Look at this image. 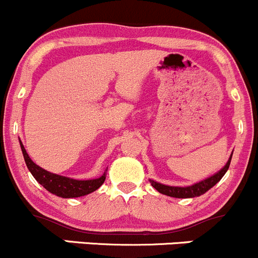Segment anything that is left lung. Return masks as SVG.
<instances>
[{"mask_svg":"<svg viewBox=\"0 0 258 258\" xmlns=\"http://www.w3.org/2000/svg\"><path fill=\"white\" fill-rule=\"evenodd\" d=\"M231 158H232V155H231L230 160L227 161L225 167L222 168L221 171H218L216 175L211 176V177L204 179V181L199 182L196 184H192V186L188 187H173V186H166V184H161L158 182L152 181L150 179L151 184L152 187H155L160 194L166 195V196H170V197H176V199H189V197H197V196H201L204 195L205 192H207L211 187L215 186L221 178L223 177L226 172H227L228 167H230V163H231Z\"/></svg>","mask_w":258,"mask_h":258,"instance_id":"1","label":"left lung"}]
</instances>
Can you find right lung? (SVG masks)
Instances as JSON below:
<instances>
[{
  "label": "right lung",
  "mask_w": 258,
  "mask_h": 258,
  "mask_svg": "<svg viewBox=\"0 0 258 258\" xmlns=\"http://www.w3.org/2000/svg\"><path fill=\"white\" fill-rule=\"evenodd\" d=\"M21 150H22L23 157H25V162L27 165V168L30 172L32 173L33 177L38 183L42 184L47 191L51 194L56 195L58 197H63V199H72V197H81L85 195L91 194V192L96 191L98 187L102 186L105 182L106 175L101 176L100 178L96 179H86V181H80V179H74L64 177V176L54 175V173L48 172V171L43 170L40 166L36 165L30 156L26 152L25 147H23L22 142L20 141Z\"/></svg>",
  "instance_id": "1"
}]
</instances>
